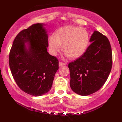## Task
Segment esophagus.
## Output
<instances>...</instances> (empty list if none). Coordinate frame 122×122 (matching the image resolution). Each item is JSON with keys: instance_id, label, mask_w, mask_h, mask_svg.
<instances>
[{"instance_id": "1", "label": "esophagus", "mask_w": 122, "mask_h": 122, "mask_svg": "<svg viewBox=\"0 0 122 122\" xmlns=\"http://www.w3.org/2000/svg\"><path fill=\"white\" fill-rule=\"evenodd\" d=\"M66 65V63L62 62H59V66H65Z\"/></svg>"}]
</instances>
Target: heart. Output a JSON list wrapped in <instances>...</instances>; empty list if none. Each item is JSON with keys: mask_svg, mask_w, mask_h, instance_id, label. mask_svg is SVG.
<instances>
[{"mask_svg": "<svg viewBox=\"0 0 122 122\" xmlns=\"http://www.w3.org/2000/svg\"><path fill=\"white\" fill-rule=\"evenodd\" d=\"M89 41L88 31L85 29L75 26L60 27L49 37L48 46L50 52L57 55L61 50L71 58L81 56L87 49Z\"/></svg>", "mask_w": 122, "mask_h": 122, "instance_id": "heart-1", "label": "heart"}]
</instances>
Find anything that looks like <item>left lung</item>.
I'll return each instance as SVG.
<instances>
[{"instance_id":"8db88e82","label":"left lung","mask_w":122,"mask_h":122,"mask_svg":"<svg viewBox=\"0 0 122 122\" xmlns=\"http://www.w3.org/2000/svg\"><path fill=\"white\" fill-rule=\"evenodd\" d=\"M89 41L92 43L85 52L68 65L71 89L81 96L99 91L107 81L112 65L111 47L107 38L94 31Z\"/></svg>"}]
</instances>
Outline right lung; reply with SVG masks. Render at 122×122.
<instances>
[{
	"label": "right lung",
	"instance_id": "right-lung-1",
	"mask_svg": "<svg viewBox=\"0 0 122 122\" xmlns=\"http://www.w3.org/2000/svg\"><path fill=\"white\" fill-rule=\"evenodd\" d=\"M43 25L36 23L21 31L9 54L10 68L16 84L34 96L49 91L59 68L57 58L47 51L48 36Z\"/></svg>",
	"mask_w": 122,
	"mask_h": 122
}]
</instances>
